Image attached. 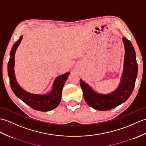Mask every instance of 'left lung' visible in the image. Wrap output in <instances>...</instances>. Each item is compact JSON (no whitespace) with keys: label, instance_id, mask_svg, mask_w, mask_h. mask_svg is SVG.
<instances>
[{"label":"left lung","instance_id":"left-lung-1","mask_svg":"<svg viewBox=\"0 0 146 146\" xmlns=\"http://www.w3.org/2000/svg\"><path fill=\"white\" fill-rule=\"evenodd\" d=\"M125 48L124 64L121 81L117 90L109 94L94 92L82 80H80L83 97L86 103L94 109L107 111L125 102L133 93L137 75L136 56L133 44L126 37L123 38Z\"/></svg>","mask_w":146,"mask_h":146}]
</instances>
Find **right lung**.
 <instances>
[{"label":"right lung","mask_w":146,"mask_h":146,"mask_svg":"<svg viewBox=\"0 0 146 146\" xmlns=\"http://www.w3.org/2000/svg\"><path fill=\"white\" fill-rule=\"evenodd\" d=\"M22 36H20L19 40L13 44L10 53V59L8 62V74L10 85L15 95L32 109L43 112L52 110L55 109L60 103L62 89L70 73L67 72L57 77L54 81L52 90L47 94L40 95L32 94L22 89L16 81L13 66L15 63V51L21 42Z\"/></svg>","instance_id":"obj_1"}]
</instances>
